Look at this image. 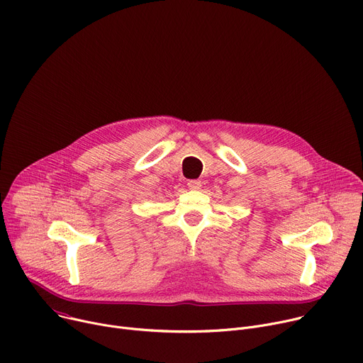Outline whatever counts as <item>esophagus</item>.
I'll return each mask as SVG.
<instances>
[{"instance_id":"1","label":"esophagus","mask_w":363,"mask_h":363,"mask_svg":"<svg viewBox=\"0 0 363 363\" xmlns=\"http://www.w3.org/2000/svg\"><path fill=\"white\" fill-rule=\"evenodd\" d=\"M188 188L189 189H194V191H196V189H200L201 188V181H199V179H191V181H188Z\"/></svg>"}]
</instances>
